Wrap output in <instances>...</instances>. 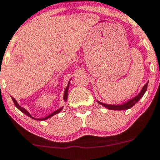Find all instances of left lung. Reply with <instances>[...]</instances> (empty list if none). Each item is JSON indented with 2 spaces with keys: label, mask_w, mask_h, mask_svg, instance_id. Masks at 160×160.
Masks as SVG:
<instances>
[{
  "label": "left lung",
  "mask_w": 160,
  "mask_h": 160,
  "mask_svg": "<svg viewBox=\"0 0 160 160\" xmlns=\"http://www.w3.org/2000/svg\"><path fill=\"white\" fill-rule=\"evenodd\" d=\"M148 83H149V82H146V85H145L144 86L142 87V88L141 92H139V93L136 96H135L134 98H131V99L129 100V101H127L126 102L123 103V104H121V105H108V104H105V103L101 102H99V101H98V104L103 105V106H105V108H108V109H110V110H126V109H129V108H131V107H132L133 105H136V103H137L139 101V99H140L143 96V95H144L145 92H146V89H147Z\"/></svg>",
  "instance_id": "left-lung-1"
}]
</instances>
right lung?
Here are the masks:
<instances>
[{
    "mask_svg": "<svg viewBox=\"0 0 160 160\" xmlns=\"http://www.w3.org/2000/svg\"><path fill=\"white\" fill-rule=\"evenodd\" d=\"M69 82H68V86H67L66 88H65V92H64V97H63V98H64V101H65V102H66L67 99H68V88H69ZM11 98H12V100H13V102H14V105H15V106L17 107L18 108L20 111L24 113V114H25V115H27V116L30 117V118H34V119H36V120H39V121H40V120H41V121H42V120H46V119H48V118H50V117L55 116V115L58 114V113L60 112L62 110V108H63V107H62V108H58V109L56 110V111L54 112H52V114H50V115H48V116L44 117V118H34V117L31 116V115H30V113H29L28 112L27 110L25 109V108H22V107H21V106H20V105H18V103L17 102V101H16V100L14 99V98H13V97H11Z\"/></svg>",
    "mask_w": 160,
    "mask_h": 160,
    "instance_id": "1",
    "label": "right lung"
}]
</instances>
